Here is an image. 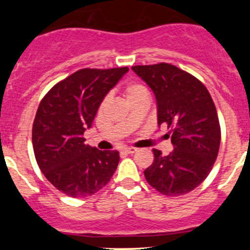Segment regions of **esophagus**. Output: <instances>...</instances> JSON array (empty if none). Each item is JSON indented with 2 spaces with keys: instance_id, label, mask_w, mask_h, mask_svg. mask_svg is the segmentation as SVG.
I'll use <instances>...</instances> for the list:
<instances>
[{
  "instance_id": "esophagus-1",
  "label": "esophagus",
  "mask_w": 250,
  "mask_h": 250,
  "mask_svg": "<svg viewBox=\"0 0 250 250\" xmlns=\"http://www.w3.org/2000/svg\"><path fill=\"white\" fill-rule=\"evenodd\" d=\"M135 151H137V148H134V147H125V148H122V152L128 153V155H130V153H134Z\"/></svg>"
}]
</instances>
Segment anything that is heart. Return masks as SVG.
<instances>
[{"label": "heart", "instance_id": "b5f03b06", "mask_svg": "<svg viewBox=\"0 0 250 250\" xmlns=\"http://www.w3.org/2000/svg\"><path fill=\"white\" fill-rule=\"evenodd\" d=\"M123 95H125V100L128 103L134 102L138 98L144 97V95H147V90L144 87L143 84L138 82H129L125 85L123 88Z\"/></svg>", "mask_w": 250, "mask_h": 250}]
</instances>
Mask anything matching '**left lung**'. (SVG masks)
Returning a JSON list of instances; mask_svg holds the SVG:
<instances>
[{
  "instance_id": "obj_1",
  "label": "left lung",
  "mask_w": 250,
  "mask_h": 250,
  "mask_svg": "<svg viewBox=\"0 0 250 250\" xmlns=\"http://www.w3.org/2000/svg\"><path fill=\"white\" fill-rule=\"evenodd\" d=\"M153 92L158 125L172 128L174 150L168 156L153 150L146 168L147 183L166 196H180L197 188L213 168L220 147L215 105L204 84L174 65L132 67Z\"/></svg>"
}]
</instances>
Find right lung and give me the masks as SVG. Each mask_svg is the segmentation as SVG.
I'll list each match as a JSON object with an SVG mask.
<instances>
[{
	"instance_id": "add662e5",
	"label": "right lung",
	"mask_w": 250,
	"mask_h": 250,
	"mask_svg": "<svg viewBox=\"0 0 250 250\" xmlns=\"http://www.w3.org/2000/svg\"><path fill=\"white\" fill-rule=\"evenodd\" d=\"M128 67L82 69L57 83L44 95L32 127V146L41 172L70 197H87L112 178L120 153L84 144L107 93Z\"/></svg>"
}]
</instances>
